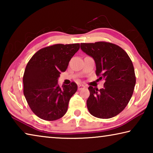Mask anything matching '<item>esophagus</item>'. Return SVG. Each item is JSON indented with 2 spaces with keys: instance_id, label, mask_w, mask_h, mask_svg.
<instances>
[{
  "instance_id": "1",
  "label": "esophagus",
  "mask_w": 153,
  "mask_h": 153,
  "mask_svg": "<svg viewBox=\"0 0 153 153\" xmlns=\"http://www.w3.org/2000/svg\"><path fill=\"white\" fill-rule=\"evenodd\" d=\"M85 88V86H84V85H78V90H81L82 89H84Z\"/></svg>"
}]
</instances>
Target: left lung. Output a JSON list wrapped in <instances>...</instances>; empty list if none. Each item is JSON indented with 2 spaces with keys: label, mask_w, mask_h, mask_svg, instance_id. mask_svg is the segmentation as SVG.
Instances as JSON below:
<instances>
[{
  "label": "left lung",
  "mask_w": 153,
  "mask_h": 153,
  "mask_svg": "<svg viewBox=\"0 0 153 153\" xmlns=\"http://www.w3.org/2000/svg\"><path fill=\"white\" fill-rule=\"evenodd\" d=\"M82 51L96 63V74L104 79V88L89 86L87 107L96 117L108 119L120 113L131 99L136 84L132 62L120 46L106 42L81 43Z\"/></svg>",
  "instance_id": "8db88e82"
}]
</instances>
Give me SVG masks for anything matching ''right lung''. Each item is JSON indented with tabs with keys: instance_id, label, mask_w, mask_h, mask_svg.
Masks as SVG:
<instances>
[{
	"instance_id": "1",
	"label": "right lung",
	"mask_w": 153,
	"mask_h": 153,
	"mask_svg": "<svg viewBox=\"0 0 153 153\" xmlns=\"http://www.w3.org/2000/svg\"><path fill=\"white\" fill-rule=\"evenodd\" d=\"M79 49V44H58L40 49L32 56L25 67L23 83L28 105L38 117L55 121L66 113L69 101L77 86L58 84L61 72Z\"/></svg>"
}]
</instances>
